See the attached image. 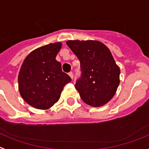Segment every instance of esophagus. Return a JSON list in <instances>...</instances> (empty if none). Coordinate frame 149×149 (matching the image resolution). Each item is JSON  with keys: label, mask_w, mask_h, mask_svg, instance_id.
Here are the masks:
<instances>
[{"label": "esophagus", "mask_w": 149, "mask_h": 149, "mask_svg": "<svg viewBox=\"0 0 149 149\" xmlns=\"http://www.w3.org/2000/svg\"><path fill=\"white\" fill-rule=\"evenodd\" d=\"M68 75L70 76V77H71V79H73V77H74V75H73V73H72V72H70V73L68 74Z\"/></svg>", "instance_id": "1"}]
</instances>
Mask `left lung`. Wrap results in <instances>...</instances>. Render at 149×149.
<instances>
[{
  "label": "left lung",
  "instance_id": "obj_1",
  "mask_svg": "<svg viewBox=\"0 0 149 149\" xmlns=\"http://www.w3.org/2000/svg\"><path fill=\"white\" fill-rule=\"evenodd\" d=\"M67 45L79 59L81 77L75 84L81 99L94 107L110 101L120 84V68L109 48L97 40H68Z\"/></svg>",
  "mask_w": 149,
  "mask_h": 149
}]
</instances>
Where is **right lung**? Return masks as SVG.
<instances>
[{
  "label": "right lung",
  "instance_id": "1",
  "mask_svg": "<svg viewBox=\"0 0 149 149\" xmlns=\"http://www.w3.org/2000/svg\"><path fill=\"white\" fill-rule=\"evenodd\" d=\"M61 42L49 43L34 49L24 60L18 74L21 96L34 108L48 109L61 97L64 85L71 81L62 71L56 56Z\"/></svg>",
  "mask_w": 149,
  "mask_h": 149
}]
</instances>
